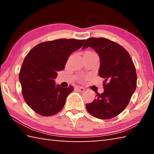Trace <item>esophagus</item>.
I'll return each mask as SVG.
<instances>
[{"label": "esophagus", "mask_w": 154, "mask_h": 154, "mask_svg": "<svg viewBox=\"0 0 154 154\" xmlns=\"http://www.w3.org/2000/svg\"><path fill=\"white\" fill-rule=\"evenodd\" d=\"M76 88L78 91H79V92H84V90H85L84 88H83V87H81V86H76V88Z\"/></svg>", "instance_id": "esophagus-1"}]
</instances>
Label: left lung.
<instances>
[{
  "mask_svg": "<svg viewBox=\"0 0 154 154\" xmlns=\"http://www.w3.org/2000/svg\"><path fill=\"white\" fill-rule=\"evenodd\" d=\"M90 47L100 58L99 76L105 79L104 92L96 94L92 103L85 105L87 111L98 119L118 116L128 105L137 87V72L131 57L118 43L105 38H89L82 49Z\"/></svg>",
  "mask_w": 154,
  "mask_h": 154,
  "instance_id": "left-lung-1",
  "label": "left lung"
}]
</instances>
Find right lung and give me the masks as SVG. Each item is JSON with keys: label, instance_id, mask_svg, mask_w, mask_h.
<instances>
[{"label": "right lung", "instance_id": "obj_1", "mask_svg": "<svg viewBox=\"0 0 154 154\" xmlns=\"http://www.w3.org/2000/svg\"><path fill=\"white\" fill-rule=\"evenodd\" d=\"M85 40L60 39L38 44L26 56L19 79L27 105L36 113L51 116L60 111L73 87L56 85L57 72L64 70L68 58Z\"/></svg>", "mask_w": 154, "mask_h": 154}]
</instances>
